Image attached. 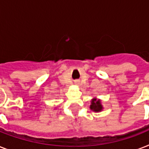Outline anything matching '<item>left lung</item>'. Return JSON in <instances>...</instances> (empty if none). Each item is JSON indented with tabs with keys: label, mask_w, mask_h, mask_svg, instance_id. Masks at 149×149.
I'll use <instances>...</instances> for the list:
<instances>
[{
	"label": "left lung",
	"mask_w": 149,
	"mask_h": 149,
	"mask_svg": "<svg viewBox=\"0 0 149 149\" xmlns=\"http://www.w3.org/2000/svg\"><path fill=\"white\" fill-rule=\"evenodd\" d=\"M102 108H103V107H102V105L100 104V100H97L96 99L92 100L91 105V109L92 111L98 112V111H101Z\"/></svg>",
	"instance_id": "obj_1"
}]
</instances>
